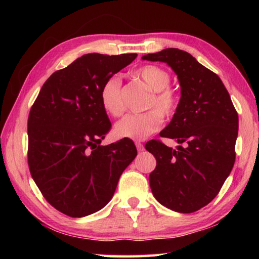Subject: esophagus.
<instances>
[{"mask_svg": "<svg viewBox=\"0 0 259 259\" xmlns=\"http://www.w3.org/2000/svg\"><path fill=\"white\" fill-rule=\"evenodd\" d=\"M136 147H137L138 152H143V151H144V145H143L142 143H139V142H136Z\"/></svg>", "mask_w": 259, "mask_h": 259, "instance_id": "esophagus-1", "label": "esophagus"}]
</instances>
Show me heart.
I'll return each mask as SVG.
<instances>
[{
	"label": "heart",
	"mask_w": 259,
	"mask_h": 259,
	"mask_svg": "<svg viewBox=\"0 0 259 259\" xmlns=\"http://www.w3.org/2000/svg\"><path fill=\"white\" fill-rule=\"evenodd\" d=\"M134 75L153 91L147 108H154L142 114H128L115 124V135L120 138L143 140L159 130L164 115L171 116L177 107V96L170 89V75L165 69L155 65H145L136 69ZM100 103L105 111L113 116H120L124 111L121 98V82L111 76L100 89Z\"/></svg>",
	"instance_id": "obj_1"
}]
</instances>
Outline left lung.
<instances>
[{"mask_svg": "<svg viewBox=\"0 0 259 259\" xmlns=\"http://www.w3.org/2000/svg\"><path fill=\"white\" fill-rule=\"evenodd\" d=\"M142 59L165 63L181 85L176 112L160 133L179 145L174 150L155 139L145 145L156 159L152 193L168 209L194 212L216 198L233 168L238 113L217 74L188 52L168 48Z\"/></svg>", "mask_w": 259, "mask_h": 259, "instance_id": "left-lung-1", "label": "left lung"}]
</instances>
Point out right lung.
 Wrapping results in <instances>:
<instances>
[{
	"label": "right lung",
	"mask_w": 259,
	"mask_h": 259,
	"mask_svg": "<svg viewBox=\"0 0 259 259\" xmlns=\"http://www.w3.org/2000/svg\"><path fill=\"white\" fill-rule=\"evenodd\" d=\"M136 57L83 55L48 78L30 108V175L48 202L69 217L103 209L137 155L131 139L99 145L112 128L100 89Z\"/></svg>",
	"instance_id": "add662e5"
}]
</instances>
